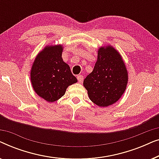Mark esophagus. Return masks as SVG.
Listing matches in <instances>:
<instances>
[{
    "label": "esophagus",
    "instance_id": "34e87169",
    "mask_svg": "<svg viewBox=\"0 0 159 159\" xmlns=\"http://www.w3.org/2000/svg\"><path fill=\"white\" fill-rule=\"evenodd\" d=\"M77 80L79 81L80 82H82V80H83V77H82V75H77Z\"/></svg>",
    "mask_w": 159,
    "mask_h": 159
}]
</instances>
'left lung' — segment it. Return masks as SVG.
Listing matches in <instances>:
<instances>
[{
    "mask_svg": "<svg viewBox=\"0 0 159 159\" xmlns=\"http://www.w3.org/2000/svg\"><path fill=\"white\" fill-rule=\"evenodd\" d=\"M127 82V69L119 52L111 45L99 48L94 69L83 82L90 101L99 107L112 105L122 96Z\"/></svg>",
    "mask_w": 159,
    "mask_h": 159,
    "instance_id": "left-lung-1",
    "label": "left lung"
}]
</instances>
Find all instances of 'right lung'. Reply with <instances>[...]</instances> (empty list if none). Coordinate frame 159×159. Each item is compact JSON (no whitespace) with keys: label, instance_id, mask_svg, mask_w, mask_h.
I'll return each mask as SVG.
<instances>
[{"label":"right lung","instance_id":"add662e5","mask_svg":"<svg viewBox=\"0 0 159 159\" xmlns=\"http://www.w3.org/2000/svg\"><path fill=\"white\" fill-rule=\"evenodd\" d=\"M63 45H48L34 58L30 71L33 90L48 102H55L77 82L70 67L63 61Z\"/></svg>","mask_w":159,"mask_h":159}]
</instances>
